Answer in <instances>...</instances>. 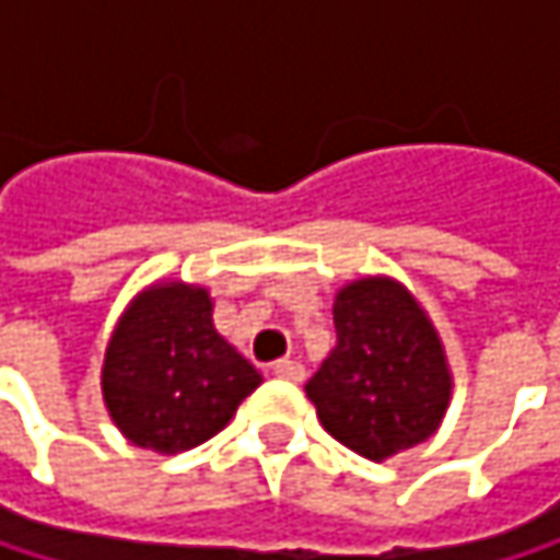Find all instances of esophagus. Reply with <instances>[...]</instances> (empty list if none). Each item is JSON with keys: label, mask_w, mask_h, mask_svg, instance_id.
<instances>
[{"label": "esophagus", "mask_w": 560, "mask_h": 560, "mask_svg": "<svg viewBox=\"0 0 560 560\" xmlns=\"http://www.w3.org/2000/svg\"><path fill=\"white\" fill-rule=\"evenodd\" d=\"M272 376L288 380V383H301L304 380V366L298 360H279V363H272Z\"/></svg>", "instance_id": "34e87169"}]
</instances>
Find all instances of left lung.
<instances>
[{"mask_svg":"<svg viewBox=\"0 0 560 560\" xmlns=\"http://www.w3.org/2000/svg\"><path fill=\"white\" fill-rule=\"evenodd\" d=\"M337 347L307 380L320 424L366 460L428 441L451 401L441 337L405 284L350 281L334 298Z\"/></svg>","mask_w":560,"mask_h":560,"instance_id":"8db88e82","label":"left lung"}]
</instances>
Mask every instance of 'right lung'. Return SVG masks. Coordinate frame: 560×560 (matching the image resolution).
I'll return each instance as SVG.
<instances>
[{
  "mask_svg": "<svg viewBox=\"0 0 560 560\" xmlns=\"http://www.w3.org/2000/svg\"><path fill=\"white\" fill-rule=\"evenodd\" d=\"M262 383L213 327V301L197 284H152L119 317L106 360L103 401L116 428L145 451L180 454L230 424Z\"/></svg>",
  "mask_w": 560,
  "mask_h": 560,
  "instance_id": "obj_1",
  "label": "right lung"
}]
</instances>
